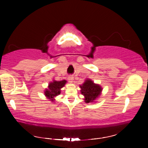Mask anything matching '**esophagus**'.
I'll use <instances>...</instances> for the list:
<instances>
[{
	"label": "esophagus",
	"mask_w": 148,
	"mask_h": 148,
	"mask_svg": "<svg viewBox=\"0 0 148 148\" xmlns=\"http://www.w3.org/2000/svg\"><path fill=\"white\" fill-rule=\"evenodd\" d=\"M68 79H69V82H73V79H74L73 77V76H69V77Z\"/></svg>",
	"instance_id": "esophagus-1"
}]
</instances>
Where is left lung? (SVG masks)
<instances>
[{
    "instance_id": "left-lung-1",
    "label": "left lung",
    "mask_w": 148,
    "mask_h": 148,
    "mask_svg": "<svg viewBox=\"0 0 148 148\" xmlns=\"http://www.w3.org/2000/svg\"><path fill=\"white\" fill-rule=\"evenodd\" d=\"M81 92L85 96L86 103H90L96 100L100 96L102 88L99 85L94 84L91 80H86L82 86H81Z\"/></svg>"
}]
</instances>
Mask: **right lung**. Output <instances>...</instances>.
Returning a JSON list of instances; mask_svg holds the SVG:
<instances>
[{"mask_svg": "<svg viewBox=\"0 0 148 148\" xmlns=\"http://www.w3.org/2000/svg\"><path fill=\"white\" fill-rule=\"evenodd\" d=\"M66 82L65 80L60 81V82L54 81L53 82H51L48 86V89H46L44 92L45 96L48 99H50L51 101H54V97L60 94V89L64 86Z\"/></svg>", "mask_w": 148, "mask_h": 148, "instance_id": "obj_1", "label": "right lung"}]
</instances>
